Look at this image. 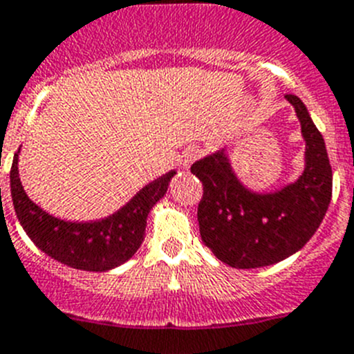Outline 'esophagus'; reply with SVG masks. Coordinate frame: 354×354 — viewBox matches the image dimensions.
<instances>
[{"instance_id": "esophagus-1", "label": "esophagus", "mask_w": 354, "mask_h": 354, "mask_svg": "<svg viewBox=\"0 0 354 354\" xmlns=\"http://www.w3.org/2000/svg\"><path fill=\"white\" fill-rule=\"evenodd\" d=\"M200 156H202V151L198 147H187L183 154V168H189Z\"/></svg>"}]
</instances>
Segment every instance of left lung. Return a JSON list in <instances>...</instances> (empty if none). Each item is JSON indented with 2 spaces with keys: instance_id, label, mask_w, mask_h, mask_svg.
<instances>
[{
  "instance_id": "obj_1",
  "label": "left lung",
  "mask_w": 354,
  "mask_h": 354,
  "mask_svg": "<svg viewBox=\"0 0 354 354\" xmlns=\"http://www.w3.org/2000/svg\"><path fill=\"white\" fill-rule=\"evenodd\" d=\"M302 126L306 167L295 183L272 193L245 187L225 149L193 163L203 184L198 205L202 241L217 259L233 268L279 263L309 242L332 200V167L325 140L302 100L286 95Z\"/></svg>"
}]
</instances>
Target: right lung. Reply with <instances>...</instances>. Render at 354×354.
<instances>
[{
  "instance_id": "add662e5",
  "label": "right lung",
  "mask_w": 354,
  "mask_h": 354,
  "mask_svg": "<svg viewBox=\"0 0 354 354\" xmlns=\"http://www.w3.org/2000/svg\"><path fill=\"white\" fill-rule=\"evenodd\" d=\"M19 152L10 170L15 214L38 249L77 270L106 272L126 263L144 242L147 216L165 196L175 170L142 187L112 216L89 223L63 221L29 200L19 179Z\"/></svg>"
}]
</instances>
